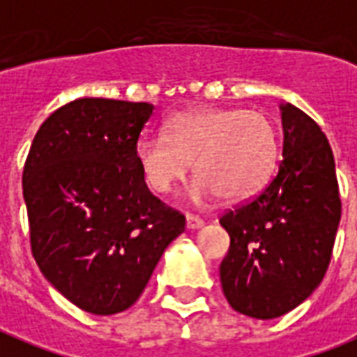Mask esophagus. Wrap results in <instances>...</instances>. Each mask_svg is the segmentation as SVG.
I'll return each mask as SVG.
<instances>
[{"mask_svg": "<svg viewBox=\"0 0 357 357\" xmlns=\"http://www.w3.org/2000/svg\"><path fill=\"white\" fill-rule=\"evenodd\" d=\"M204 220L199 217H194V215H186V228L188 230H199V228H204Z\"/></svg>", "mask_w": 357, "mask_h": 357, "instance_id": "1", "label": "esophagus"}]
</instances>
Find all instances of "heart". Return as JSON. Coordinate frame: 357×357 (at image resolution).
<instances>
[{"label": "heart", "mask_w": 357, "mask_h": 357, "mask_svg": "<svg viewBox=\"0 0 357 357\" xmlns=\"http://www.w3.org/2000/svg\"><path fill=\"white\" fill-rule=\"evenodd\" d=\"M278 152V131L270 118L236 108L176 114L165 135H144L135 146L140 173L158 194H169L184 181L194 161L197 178L188 190L194 204L217 194L225 202L255 196L274 173Z\"/></svg>", "instance_id": "obj_1"}]
</instances>
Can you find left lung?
<instances>
[{
	"instance_id": "obj_1",
	"label": "left lung",
	"mask_w": 357,
	"mask_h": 357,
	"mask_svg": "<svg viewBox=\"0 0 357 357\" xmlns=\"http://www.w3.org/2000/svg\"><path fill=\"white\" fill-rule=\"evenodd\" d=\"M283 160L259 196L228 211L220 225L230 249L220 283L234 310L274 319L303 304L324 280L340 222L335 158L319 125L280 104Z\"/></svg>"
}]
</instances>
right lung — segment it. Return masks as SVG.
<instances>
[{"instance_id": "right-lung-1", "label": "right lung", "mask_w": 357, "mask_h": 357, "mask_svg": "<svg viewBox=\"0 0 357 357\" xmlns=\"http://www.w3.org/2000/svg\"><path fill=\"white\" fill-rule=\"evenodd\" d=\"M148 102L83 96L43 121L22 175L33 259L77 308L112 316L142 295L184 217L150 194L135 146Z\"/></svg>"}]
</instances>
